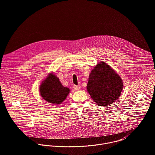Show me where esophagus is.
I'll use <instances>...</instances> for the list:
<instances>
[{"mask_svg":"<svg viewBox=\"0 0 155 155\" xmlns=\"http://www.w3.org/2000/svg\"><path fill=\"white\" fill-rule=\"evenodd\" d=\"M73 88L75 90H80V88H81V87H80V86H79V85H74L73 86Z\"/></svg>","mask_w":155,"mask_h":155,"instance_id":"1","label":"esophagus"}]
</instances>
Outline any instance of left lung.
Wrapping results in <instances>:
<instances>
[{
	"label": "left lung",
	"instance_id": "8db88e82",
	"mask_svg": "<svg viewBox=\"0 0 155 155\" xmlns=\"http://www.w3.org/2000/svg\"><path fill=\"white\" fill-rule=\"evenodd\" d=\"M123 88L121 77L109 65L99 62L89 74L87 91L100 106L114 103L120 96Z\"/></svg>",
	"mask_w": 155,
	"mask_h": 155
}]
</instances>
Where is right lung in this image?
<instances>
[{"label": "right lung", "instance_id": "add662e5", "mask_svg": "<svg viewBox=\"0 0 155 155\" xmlns=\"http://www.w3.org/2000/svg\"><path fill=\"white\" fill-rule=\"evenodd\" d=\"M39 92L45 101L56 105L63 102L68 96L70 90L64 87L59 78L53 73H51L42 81L40 85Z\"/></svg>", "mask_w": 155, "mask_h": 155}]
</instances>
